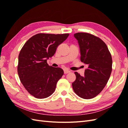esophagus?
Returning a JSON list of instances; mask_svg holds the SVG:
<instances>
[{"instance_id":"34e87169","label":"esophagus","mask_w":128,"mask_h":128,"mask_svg":"<svg viewBox=\"0 0 128 128\" xmlns=\"http://www.w3.org/2000/svg\"><path fill=\"white\" fill-rule=\"evenodd\" d=\"M70 72V71L68 70V69H64V74H68V73Z\"/></svg>"}]
</instances>
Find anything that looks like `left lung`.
<instances>
[{
    "label": "left lung",
    "mask_w": 128,
    "mask_h": 128,
    "mask_svg": "<svg viewBox=\"0 0 128 128\" xmlns=\"http://www.w3.org/2000/svg\"><path fill=\"white\" fill-rule=\"evenodd\" d=\"M74 37L79 45L80 61L87 65L82 76L75 72L76 78L72 83L75 94L89 99L95 97L103 90L112 70V58L106 44L93 34L78 32Z\"/></svg>",
    "instance_id": "left-lung-1"
}]
</instances>
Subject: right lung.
Segmentation results:
<instances>
[{"label": "right lung", "mask_w": 128, "mask_h": 128, "mask_svg": "<svg viewBox=\"0 0 128 128\" xmlns=\"http://www.w3.org/2000/svg\"><path fill=\"white\" fill-rule=\"evenodd\" d=\"M69 34H38L31 37L18 55V72L21 82L29 94L44 99L54 92L58 81L64 75L60 68L53 67L47 60Z\"/></svg>", "instance_id": "right-lung-1"}]
</instances>
